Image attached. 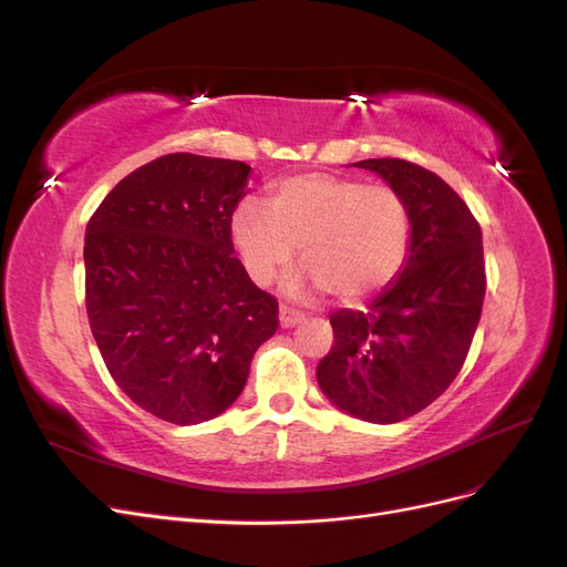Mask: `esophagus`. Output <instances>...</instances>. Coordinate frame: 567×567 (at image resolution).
<instances>
[{
	"mask_svg": "<svg viewBox=\"0 0 567 567\" xmlns=\"http://www.w3.org/2000/svg\"><path fill=\"white\" fill-rule=\"evenodd\" d=\"M302 319H305V317H302L300 312L290 310V307L281 305V310H279V323H281V329H293V326H298Z\"/></svg>",
	"mask_w": 567,
	"mask_h": 567,
	"instance_id": "obj_1",
	"label": "esophagus"
}]
</instances>
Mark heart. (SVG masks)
Returning a JSON list of instances; mask_svg holds the SVG:
<instances>
[{"mask_svg":"<svg viewBox=\"0 0 567 567\" xmlns=\"http://www.w3.org/2000/svg\"><path fill=\"white\" fill-rule=\"evenodd\" d=\"M269 210L255 200L236 205L231 244L248 277L269 286L300 246L305 271L293 288H323L354 302L388 286L409 248L406 200L385 184L307 173L269 186Z\"/></svg>","mask_w":567,"mask_h":567,"instance_id":"1","label":"heart"}]
</instances>
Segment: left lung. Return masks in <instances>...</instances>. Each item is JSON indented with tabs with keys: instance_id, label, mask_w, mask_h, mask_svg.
Listing matches in <instances>:
<instances>
[{
	"instance_id": "8db88e82",
	"label": "left lung",
	"mask_w": 567,
	"mask_h": 567,
	"mask_svg": "<svg viewBox=\"0 0 567 567\" xmlns=\"http://www.w3.org/2000/svg\"><path fill=\"white\" fill-rule=\"evenodd\" d=\"M409 208L404 265L367 312H333V348L317 367L321 392L369 423L419 414L452 385L485 300L483 231L431 169L400 158L359 161Z\"/></svg>"
}]
</instances>
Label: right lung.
Segmentation results:
<instances>
[{
	"label": "right lung",
	"mask_w": 567,
	"mask_h": 567,
	"mask_svg": "<svg viewBox=\"0 0 567 567\" xmlns=\"http://www.w3.org/2000/svg\"><path fill=\"white\" fill-rule=\"evenodd\" d=\"M241 161L169 153L101 200L84 234V300L117 388L156 419L196 425L241 394L279 302L234 257Z\"/></svg>",
	"instance_id": "1"
}]
</instances>
